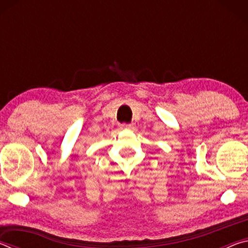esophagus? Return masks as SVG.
<instances>
[{"label": "esophagus", "mask_w": 248, "mask_h": 248, "mask_svg": "<svg viewBox=\"0 0 248 248\" xmlns=\"http://www.w3.org/2000/svg\"><path fill=\"white\" fill-rule=\"evenodd\" d=\"M119 127L121 129H132L133 128V124H120Z\"/></svg>", "instance_id": "34e87169"}]
</instances>
